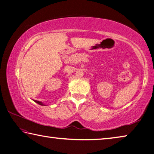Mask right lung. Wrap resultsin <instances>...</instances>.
Listing matches in <instances>:
<instances>
[{
    "instance_id": "right-lung-1",
    "label": "right lung",
    "mask_w": 154,
    "mask_h": 154,
    "mask_svg": "<svg viewBox=\"0 0 154 154\" xmlns=\"http://www.w3.org/2000/svg\"><path fill=\"white\" fill-rule=\"evenodd\" d=\"M35 103H38V105H42V106H46L45 104H43L42 102H41V101H38V100H35Z\"/></svg>"
}]
</instances>
